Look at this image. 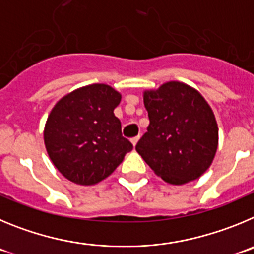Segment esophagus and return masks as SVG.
Returning a JSON list of instances; mask_svg holds the SVG:
<instances>
[{"instance_id": "esophagus-1", "label": "esophagus", "mask_w": 254, "mask_h": 254, "mask_svg": "<svg viewBox=\"0 0 254 254\" xmlns=\"http://www.w3.org/2000/svg\"><path fill=\"white\" fill-rule=\"evenodd\" d=\"M139 138H140V136H135V138H131V140H130V141H131V144H132V145H134V147H135V145H136V143H138V140H139Z\"/></svg>"}]
</instances>
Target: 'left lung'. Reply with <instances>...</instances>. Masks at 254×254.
<instances>
[{
  "instance_id": "obj_1",
  "label": "left lung",
  "mask_w": 254,
  "mask_h": 254,
  "mask_svg": "<svg viewBox=\"0 0 254 254\" xmlns=\"http://www.w3.org/2000/svg\"><path fill=\"white\" fill-rule=\"evenodd\" d=\"M143 100L150 123L136 152L167 184L197 180L211 166L219 144L215 115L204 96L170 81L144 91Z\"/></svg>"
}]
</instances>
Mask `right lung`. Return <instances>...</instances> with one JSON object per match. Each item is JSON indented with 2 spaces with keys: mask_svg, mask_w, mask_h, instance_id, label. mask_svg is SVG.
I'll return each mask as SVG.
<instances>
[{
  "mask_svg": "<svg viewBox=\"0 0 254 254\" xmlns=\"http://www.w3.org/2000/svg\"><path fill=\"white\" fill-rule=\"evenodd\" d=\"M120 101L115 88L93 83L67 93L52 109L44 127L45 149L70 182L88 186L102 181L132 149L114 114Z\"/></svg>",
  "mask_w": 254,
  "mask_h": 254,
  "instance_id": "obj_1",
  "label": "right lung"
}]
</instances>
